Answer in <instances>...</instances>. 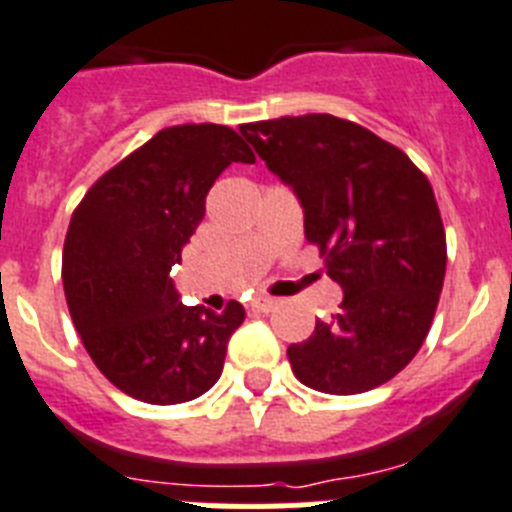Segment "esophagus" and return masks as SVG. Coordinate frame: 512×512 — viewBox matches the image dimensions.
I'll list each match as a JSON object with an SVG mask.
<instances>
[{
  "label": "esophagus",
  "instance_id": "1",
  "mask_svg": "<svg viewBox=\"0 0 512 512\" xmlns=\"http://www.w3.org/2000/svg\"><path fill=\"white\" fill-rule=\"evenodd\" d=\"M250 306H252V311H262V314H270V311L278 309V301L270 299V296H255Z\"/></svg>",
  "mask_w": 512,
  "mask_h": 512
}]
</instances>
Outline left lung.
Segmentation results:
<instances>
[{
  "instance_id": "1",
  "label": "left lung",
  "mask_w": 512,
  "mask_h": 512,
  "mask_svg": "<svg viewBox=\"0 0 512 512\" xmlns=\"http://www.w3.org/2000/svg\"><path fill=\"white\" fill-rule=\"evenodd\" d=\"M239 133L296 193L306 239L342 288L340 311L288 348L296 379L324 394L386 384L428 337L446 275L428 177L402 149L327 113L244 123Z\"/></svg>"
}]
</instances>
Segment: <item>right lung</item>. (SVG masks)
Segmentation results:
<instances>
[{"label": "right lung", "mask_w": 512, "mask_h": 512, "mask_svg": "<svg viewBox=\"0 0 512 512\" xmlns=\"http://www.w3.org/2000/svg\"><path fill=\"white\" fill-rule=\"evenodd\" d=\"M231 162H255L237 131L188 123L159 131L87 190L61 260L66 304L84 348L113 386L149 404L201 397L224 371L244 306H185L170 270L206 216Z\"/></svg>", "instance_id": "obj_1"}]
</instances>
